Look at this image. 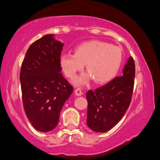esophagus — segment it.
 I'll list each match as a JSON object with an SVG mask.
<instances>
[{
    "instance_id": "esophagus-1",
    "label": "esophagus",
    "mask_w": 160,
    "mask_h": 160,
    "mask_svg": "<svg viewBox=\"0 0 160 160\" xmlns=\"http://www.w3.org/2000/svg\"><path fill=\"white\" fill-rule=\"evenodd\" d=\"M74 92H75V94H76V95H78V96H80V95L82 94L81 89H80V88H78V89H75Z\"/></svg>"
}]
</instances>
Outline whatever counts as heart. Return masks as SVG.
Listing matches in <instances>:
<instances>
[{
	"label": "heart",
	"mask_w": 160,
	"mask_h": 160,
	"mask_svg": "<svg viewBox=\"0 0 160 160\" xmlns=\"http://www.w3.org/2000/svg\"><path fill=\"white\" fill-rule=\"evenodd\" d=\"M122 58V50L119 47L100 40H92L78 46L74 54L62 55L60 64L69 78H74L86 64L88 72L76 79L77 85L85 84L92 78L96 83H103L115 76L120 67Z\"/></svg>",
	"instance_id": "obj_1"
}]
</instances>
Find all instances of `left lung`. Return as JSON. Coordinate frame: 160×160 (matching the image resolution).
Returning <instances> with one entry per match:
<instances>
[{
    "instance_id": "8db88e82",
    "label": "left lung",
    "mask_w": 160,
    "mask_h": 160,
    "mask_svg": "<svg viewBox=\"0 0 160 160\" xmlns=\"http://www.w3.org/2000/svg\"><path fill=\"white\" fill-rule=\"evenodd\" d=\"M135 76L132 57L128 58L122 75L94 91L86 92L88 127L96 132H106L123 117L131 103Z\"/></svg>"
}]
</instances>
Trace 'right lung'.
<instances>
[{
    "label": "right lung",
    "mask_w": 160,
    "mask_h": 160,
    "mask_svg": "<svg viewBox=\"0 0 160 160\" xmlns=\"http://www.w3.org/2000/svg\"><path fill=\"white\" fill-rule=\"evenodd\" d=\"M63 47L53 34H47L29 47L22 63L24 110L33 127L43 132L57 126L62 108L74 89L61 73Z\"/></svg>",
    "instance_id": "right-lung-1"
}]
</instances>
